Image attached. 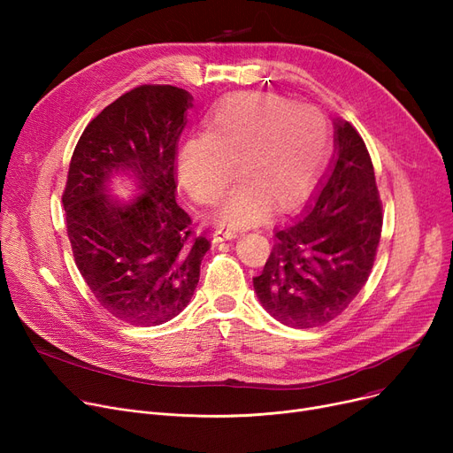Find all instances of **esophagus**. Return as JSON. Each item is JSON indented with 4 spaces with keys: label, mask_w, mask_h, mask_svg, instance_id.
<instances>
[{
    "label": "esophagus",
    "mask_w": 453,
    "mask_h": 453,
    "mask_svg": "<svg viewBox=\"0 0 453 453\" xmlns=\"http://www.w3.org/2000/svg\"><path fill=\"white\" fill-rule=\"evenodd\" d=\"M239 234V231L236 229H224V227H217L212 231V242H222V241H231L234 239V236Z\"/></svg>",
    "instance_id": "obj_1"
}]
</instances>
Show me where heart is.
Returning a JSON list of instances; mask_svg holds the SVG:
<instances>
[{"label":"heart","mask_w":453,"mask_h":453,"mask_svg":"<svg viewBox=\"0 0 453 453\" xmlns=\"http://www.w3.org/2000/svg\"><path fill=\"white\" fill-rule=\"evenodd\" d=\"M326 145V123L314 108L270 93H239L214 108L205 134L183 141L176 157L181 187L198 203H212L236 173L217 209L226 226H248L275 207L297 203L311 187Z\"/></svg>","instance_id":"1"}]
</instances>
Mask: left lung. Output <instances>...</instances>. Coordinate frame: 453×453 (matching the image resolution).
<instances>
[{
  "mask_svg": "<svg viewBox=\"0 0 453 453\" xmlns=\"http://www.w3.org/2000/svg\"><path fill=\"white\" fill-rule=\"evenodd\" d=\"M382 233L372 161L360 134L334 119V156L301 214L275 229V244L253 288L287 326L314 328L358 296Z\"/></svg>",
  "mask_w": 453,
  "mask_h": 453,
  "instance_id": "1",
  "label": "left lung"
}]
</instances>
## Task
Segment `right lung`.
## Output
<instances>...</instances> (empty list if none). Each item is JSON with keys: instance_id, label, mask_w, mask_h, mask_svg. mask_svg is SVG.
I'll list each match as a JSON object with an SVG mask.
<instances>
[{"instance_id": "1", "label": "right lung", "mask_w": 453, "mask_h": 453, "mask_svg": "<svg viewBox=\"0 0 453 453\" xmlns=\"http://www.w3.org/2000/svg\"><path fill=\"white\" fill-rule=\"evenodd\" d=\"M193 95L145 84L106 106L82 132L62 196L75 265L117 319L154 326L176 318L200 280L205 236L176 203V152ZM138 196L111 199L113 175Z\"/></svg>"}]
</instances>
